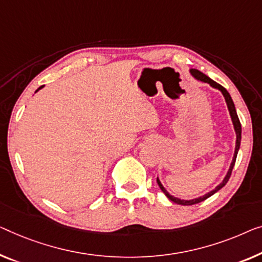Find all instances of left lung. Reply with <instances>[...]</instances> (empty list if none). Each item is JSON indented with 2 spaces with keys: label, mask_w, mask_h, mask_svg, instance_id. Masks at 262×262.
<instances>
[{
  "label": "left lung",
  "mask_w": 262,
  "mask_h": 262,
  "mask_svg": "<svg viewBox=\"0 0 262 262\" xmlns=\"http://www.w3.org/2000/svg\"><path fill=\"white\" fill-rule=\"evenodd\" d=\"M190 74H192V76L195 77V79L201 81V82H205V83H208L210 87L215 88V89H219L222 93V95H224L225 100H226V103H227V107H228V111H229V115H231L232 118V122H233V126H234V130H235V134H236V142H235V150H234V156H233V160H232V163L231 166H229V169L227 171V174H226V177L224 180H222V182L220 183V185H217L215 188H214L213 190H210V192H208L205 195H202V196L200 198H196V199H192V200H181V199L179 198H175L173 196V195H170L168 192H167L165 187L162 186V183L160 182L159 178L156 179V181H158V185L160 188H161V190L163 193H165V195L167 198L169 199L170 201L175 202V204L178 205H182V206H190V205H195V204H199V202L201 201H205L206 199H208L209 196H212L213 194H215L217 190H220L222 187H224L226 183L228 182L229 178H231V174H232V170H233V167L234 165H235V160H236V155H237V151H239V148H240V142H241V123H240V120L239 118H237V114H236V111H235V106H234V102L232 100L231 95H229V93L226 91V88L222 87L221 84L216 83L215 81H213L210 77H208L207 75H205L204 73H201L200 70L198 69H190L189 70Z\"/></svg>",
  "instance_id": "left-lung-1"
}]
</instances>
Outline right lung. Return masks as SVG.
<instances>
[{
  "label": "right lung",
  "instance_id": "right-lung-1",
  "mask_svg": "<svg viewBox=\"0 0 262 262\" xmlns=\"http://www.w3.org/2000/svg\"><path fill=\"white\" fill-rule=\"evenodd\" d=\"M42 88H43V85H41V87H40V88H38V89H37V91H36V92H38V91H40V89H42Z\"/></svg>",
  "mask_w": 262,
  "mask_h": 262
}]
</instances>
